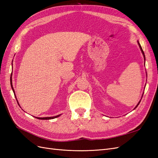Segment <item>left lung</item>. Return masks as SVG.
<instances>
[{
	"instance_id": "obj_1",
	"label": "left lung",
	"mask_w": 158,
	"mask_h": 158,
	"mask_svg": "<svg viewBox=\"0 0 158 158\" xmlns=\"http://www.w3.org/2000/svg\"><path fill=\"white\" fill-rule=\"evenodd\" d=\"M137 42H138V45H139V47H140V50H141V52H142V55H143V56H144V64H145V60H146V58H145V55H144V51H143V50H142V47H141V45H140V43H139V41H137ZM146 76H147V73H146ZM143 94H144V93L142 94V96H143ZM142 98H141V99H142ZM141 99L140 100L139 102H138V104L136 105V107H135V109H136L137 107H138V105H139V103H140V101H141Z\"/></svg>"
}]
</instances>
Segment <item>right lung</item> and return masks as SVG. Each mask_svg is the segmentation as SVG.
<instances>
[{
    "label": "right lung",
    "instance_id": "obj_1",
    "mask_svg": "<svg viewBox=\"0 0 158 158\" xmlns=\"http://www.w3.org/2000/svg\"><path fill=\"white\" fill-rule=\"evenodd\" d=\"M10 84H11V87H12V89L13 90V92L14 94V95H15V98L16 99V95L15 94V92H14V89L13 88V85H12V75H11V77H10ZM18 102V101H17ZM19 104V103H18ZM61 115L60 114H59V115H56V116H54V117H35L37 118H39V119H41V120H49V119H52V118H56V117H59V116Z\"/></svg>",
    "mask_w": 158,
    "mask_h": 158
}]
</instances>
